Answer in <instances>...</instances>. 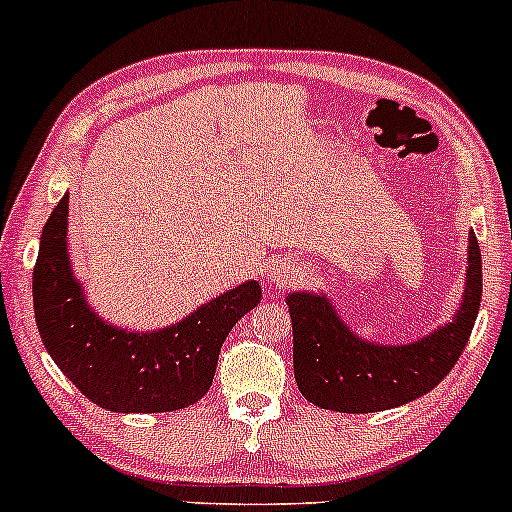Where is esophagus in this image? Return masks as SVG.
Instances as JSON below:
<instances>
[{
  "instance_id": "obj_1",
  "label": "esophagus",
  "mask_w": 512,
  "mask_h": 512,
  "mask_svg": "<svg viewBox=\"0 0 512 512\" xmlns=\"http://www.w3.org/2000/svg\"><path fill=\"white\" fill-rule=\"evenodd\" d=\"M296 276V269H293L291 262H276L272 267V272H269V279L274 281L276 286H286L291 284V279Z\"/></svg>"
}]
</instances>
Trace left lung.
Listing matches in <instances>:
<instances>
[{
    "label": "left lung",
    "mask_w": 512,
    "mask_h": 512,
    "mask_svg": "<svg viewBox=\"0 0 512 512\" xmlns=\"http://www.w3.org/2000/svg\"><path fill=\"white\" fill-rule=\"evenodd\" d=\"M467 289L452 322L411 344H373L339 320L327 296H286L293 325V375L320 409L373 414L426 395L464 351L481 303V250L469 233Z\"/></svg>",
    "instance_id": "left-lung-1"
}]
</instances>
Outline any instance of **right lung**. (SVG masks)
<instances>
[{"mask_svg": "<svg viewBox=\"0 0 512 512\" xmlns=\"http://www.w3.org/2000/svg\"><path fill=\"white\" fill-rule=\"evenodd\" d=\"M69 195L52 209L33 269V308L52 361L93 404L120 414H156L195 404L214 383L233 325L262 298L257 281L199 305L158 332H127L98 317L67 252Z\"/></svg>", "mask_w": 512, "mask_h": 512, "instance_id": "obj_1", "label": "right lung"}]
</instances>
